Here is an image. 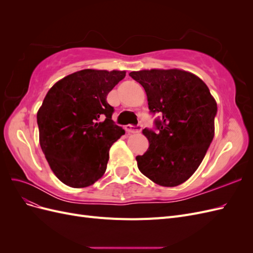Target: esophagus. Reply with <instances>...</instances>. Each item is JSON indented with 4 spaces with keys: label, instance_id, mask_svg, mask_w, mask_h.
I'll return each instance as SVG.
<instances>
[{
    "label": "esophagus",
    "instance_id": "obj_1",
    "mask_svg": "<svg viewBox=\"0 0 253 253\" xmlns=\"http://www.w3.org/2000/svg\"><path fill=\"white\" fill-rule=\"evenodd\" d=\"M141 129H142L141 125H138V126L127 125V126H126V131L128 132V133H139V132H141Z\"/></svg>",
    "mask_w": 253,
    "mask_h": 253
}]
</instances>
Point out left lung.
Masks as SVG:
<instances>
[{
    "label": "left lung",
    "mask_w": 253,
    "mask_h": 253,
    "mask_svg": "<svg viewBox=\"0 0 253 253\" xmlns=\"http://www.w3.org/2000/svg\"><path fill=\"white\" fill-rule=\"evenodd\" d=\"M143 86L155 129L144 128L149 149L136 157L139 171L159 186L175 187L202 164L214 137L217 104L206 83L181 70L131 72Z\"/></svg>",
    "instance_id": "left-lung-1"
}]
</instances>
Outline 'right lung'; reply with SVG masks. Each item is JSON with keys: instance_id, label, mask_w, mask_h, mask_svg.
I'll use <instances>...</instances> for the list:
<instances>
[{"instance_id": "obj_1", "label": "right lung", "mask_w": 253, "mask_h": 253, "mask_svg": "<svg viewBox=\"0 0 253 253\" xmlns=\"http://www.w3.org/2000/svg\"><path fill=\"white\" fill-rule=\"evenodd\" d=\"M126 72L82 70L53 84L37 114L40 145L57 177L85 188L102 177L109 151L126 132L106 96Z\"/></svg>"}]
</instances>
